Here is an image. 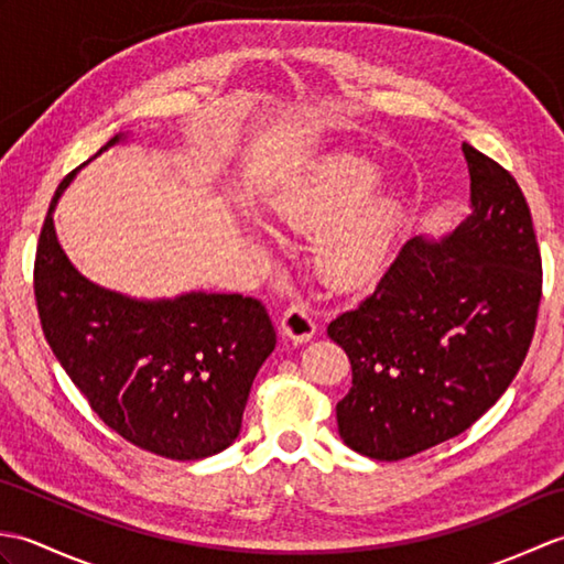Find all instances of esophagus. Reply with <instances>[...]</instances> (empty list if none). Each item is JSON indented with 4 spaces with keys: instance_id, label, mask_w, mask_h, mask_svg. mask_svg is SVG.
Listing matches in <instances>:
<instances>
[{
    "instance_id": "obj_1",
    "label": "esophagus",
    "mask_w": 564,
    "mask_h": 564,
    "mask_svg": "<svg viewBox=\"0 0 564 564\" xmlns=\"http://www.w3.org/2000/svg\"><path fill=\"white\" fill-rule=\"evenodd\" d=\"M281 329L285 337H291L293 341H307L315 337L317 325L303 303H293L285 307V313L281 317Z\"/></svg>"
}]
</instances>
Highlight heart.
Segmentation results:
<instances>
[{
	"label": "heart",
	"mask_w": 564,
	"mask_h": 564,
	"mask_svg": "<svg viewBox=\"0 0 564 564\" xmlns=\"http://www.w3.org/2000/svg\"><path fill=\"white\" fill-rule=\"evenodd\" d=\"M376 172L356 160H339L322 174L313 194L285 203L281 220L317 235L373 186ZM400 213L386 198H370L319 237L317 271L334 285H354L373 273L398 230Z\"/></svg>",
	"instance_id": "heart-1"
}]
</instances>
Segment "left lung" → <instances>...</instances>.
<instances>
[{
    "mask_svg": "<svg viewBox=\"0 0 564 564\" xmlns=\"http://www.w3.org/2000/svg\"><path fill=\"white\" fill-rule=\"evenodd\" d=\"M473 213L441 245L414 237L373 293L327 325L349 356L344 443L402 460L463 434L507 392L533 341L543 261L523 191L463 142Z\"/></svg>",
    "mask_w": 564,
    "mask_h": 564,
    "instance_id": "1",
    "label": "left lung"
}]
</instances>
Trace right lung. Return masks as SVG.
I'll list each match as a JSON object with an SVG mask.
<instances>
[{"mask_svg":"<svg viewBox=\"0 0 564 564\" xmlns=\"http://www.w3.org/2000/svg\"><path fill=\"white\" fill-rule=\"evenodd\" d=\"M72 176L57 186L35 247L33 293L47 344L128 443L170 460L220 453L237 438L251 380L275 346L267 307L239 293L138 303L89 283L53 227Z\"/></svg>","mask_w":564,"mask_h":564,"instance_id":"obj_1","label":"right lung"}]
</instances>
